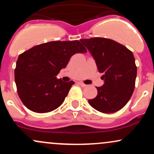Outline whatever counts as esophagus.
Returning a JSON list of instances; mask_svg holds the SVG:
<instances>
[{"label": "esophagus", "instance_id": "obj_1", "mask_svg": "<svg viewBox=\"0 0 154 154\" xmlns=\"http://www.w3.org/2000/svg\"><path fill=\"white\" fill-rule=\"evenodd\" d=\"M79 85H81L82 86V87H86V86H87V85H85V84H84V83L83 82H79Z\"/></svg>", "mask_w": 154, "mask_h": 154}]
</instances>
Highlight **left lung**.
<instances>
[{
    "instance_id": "left-lung-1",
    "label": "left lung",
    "mask_w": 154,
    "mask_h": 154,
    "mask_svg": "<svg viewBox=\"0 0 154 154\" xmlns=\"http://www.w3.org/2000/svg\"><path fill=\"white\" fill-rule=\"evenodd\" d=\"M80 42L95 59L104 84L96 87L98 95L88 100L92 107L102 113H114L125 106L135 89L137 76L133 54L111 39L93 38Z\"/></svg>"
}]
</instances>
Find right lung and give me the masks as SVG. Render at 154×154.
I'll return each mask as SVG.
<instances>
[{"mask_svg":"<svg viewBox=\"0 0 154 154\" xmlns=\"http://www.w3.org/2000/svg\"><path fill=\"white\" fill-rule=\"evenodd\" d=\"M87 52L78 40L51 41L36 45L19 56L14 70L17 93L24 105L37 113L59 107L73 81L56 78L75 54Z\"/></svg>","mask_w":154,"mask_h":154,"instance_id":"right-lung-1","label":"right lung"}]
</instances>
